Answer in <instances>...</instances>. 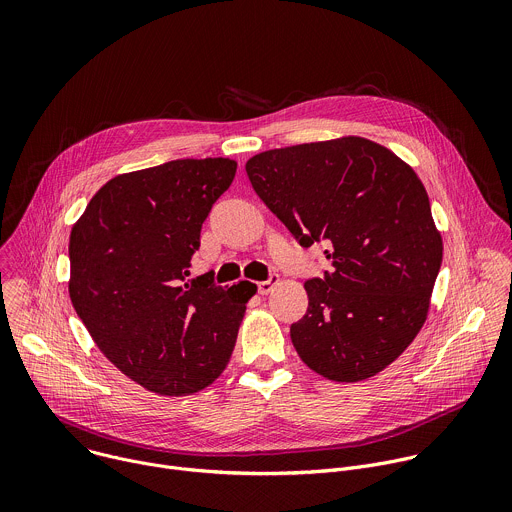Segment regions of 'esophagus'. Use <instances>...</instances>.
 Listing matches in <instances>:
<instances>
[{
  "label": "esophagus",
  "instance_id": "1",
  "mask_svg": "<svg viewBox=\"0 0 512 512\" xmlns=\"http://www.w3.org/2000/svg\"><path fill=\"white\" fill-rule=\"evenodd\" d=\"M275 285H279V275H271L267 281H259L257 289H259L261 296H267V294H271Z\"/></svg>",
  "mask_w": 512,
  "mask_h": 512
}]
</instances>
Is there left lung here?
<instances>
[{
	"label": "left lung",
	"mask_w": 512,
	"mask_h": 512,
	"mask_svg": "<svg viewBox=\"0 0 512 512\" xmlns=\"http://www.w3.org/2000/svg\"><path fill=\"white\" fill-rule=\"evenodd\" d=\"M253 190L302 247L326 241L332 271L304 283L289 334L336 383L375 377L423 328L444 243L413 168L358 135L267 150L245 164Z\"/></svg>",
	"instance_id": "left-lung-1"
}]
</instances>
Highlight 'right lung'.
<instances>
[{
  "instance_id": "1",
  "label": "right lung",
  "mask_w": 512,
  "mask_h": 512,
  "mask_svg": "<svg viewBox=\"0 0 512 512\" xmlns=\"http://www.w3.org/2000/svg\"><path fill=\"white\" fill-rule=\"evenodd\" d=\"M235 172L231 158H186L119 174L70 231L72 306L115 367L156 395H192L223 375L257 291L184 281Z\"/></svg>"
}]
</instances>
